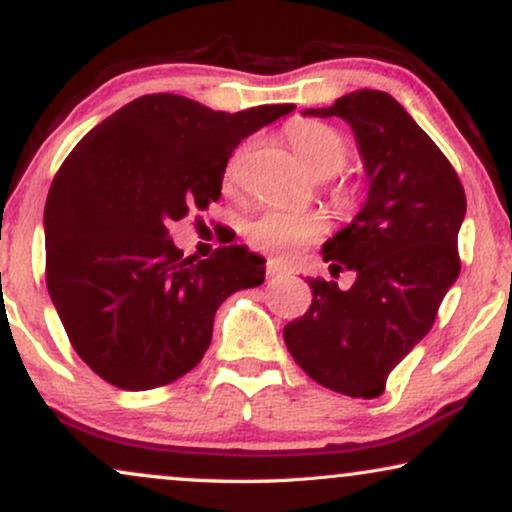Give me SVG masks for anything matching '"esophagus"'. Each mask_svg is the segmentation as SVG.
I'll return each instance as SVG.
<instances>
[{"label":"esophagus","mask_w":512,"mask_h":512,"mask_svg":"<svg viewBox=\"0 0 512 512\" xmlns=\"http://www.w3.org/2000/svg\"><path fill=\"white\" fill-rule=\"evenodd\" d=\"M265 272H268V277H270V279L282 277L284 272H286V265H284V263H279V261H275V258H270L268 265H265Z\"/></svg>","instance_id":"esophagus-1"}]
</instances>
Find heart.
Returning <instances> with one entry per match:
<instances>
[{
  "mask_svg": "<svg viewBox=\"0 0 512 512\" xmlns=\"http://www.w3.org/2000/svg\"><path fill=\"white\" fill-rule=\"evenodd\" d=\"M286 139L296 151L307 170L312 174H335L345 165L347 144L338 130L317 121H293L286 128ZM242 151H237L226 167V184L230 186L237 177V163ZM324 221L314 214L286 212V209H263L247 226V240L251 247L268 251V254H293V251L312 242L324 233Z\"/></svg>",
  "mask_w": 512,
  "mask_h": 512,
  "instance_id": "b5f03b06",
  "label": "heart"
}]
</instances>
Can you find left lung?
Instances as JSON below:
<instances>
[{
  "instance_id": "1",
  "label": "left lung",
  "mask_w": 512,
  "mask_h": 512,
  "mask_svg": "<svg viewBox=\"0 0 512 512\" xmlns=\"http://www.w3.org/2000/svg\"><path fill=\"white\" fill-rule=\"evenodd\" d=\"M303 116H335L352 128L368 193L352 223L321 247L333 272L354 270V284L342 291L338 282L307 279L312 305L284 326V342L314 382L377 398L457 282L464 186L433 139L382 90H354Z\"/></svg>"
}]
</instances>
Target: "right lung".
Returning <instances> with one entry per match:
<instances>
[{
  "mask_svg": "<svg viewBox=\"0 0 512 512\" xmlns=\"http://www.w3.org/2000/svg\"><path fill=\"white\" fill-rule=\"evenodd\" d=\"M293 109L226 114L144 95L69 153L44 209L46 284L76 354L102 380L128 391L179 380L205 356L223 300L263 284L265 258L244 244L198 261L167 226L219 200L237 144Z\"/></svg>",
  "mask_w": 512,
  "mask_h": 512,
  "instance_id": "add662e5",
  "label": "right lung"
}]
</instances>
